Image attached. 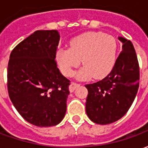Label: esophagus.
<instances>
[{
	"instance_id": "esophagus-1",
	"label": "esophagus",
	"mask_w": 148,
	"mask_h": 148,
	"mask_svg": "<svg viewBox=\"0 0 148 148\" xmlns=\"http://www.w3.org/2000/svg\"><path fill=\"white\" fill-rule=\"evenodd\" d=\"M79 86V84H77V83H75V82H72V83L70 85V86H69V90H70V92H74V90L77 88V86Z\"/></svg>"
}]
</instances>
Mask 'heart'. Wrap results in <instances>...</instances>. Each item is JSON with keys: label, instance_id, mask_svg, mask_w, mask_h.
<instances>
[{"label": "heart", "instance_id": "b5f03b06", "mask_svg": "<svg viewBox=\"0 0 148 148\" xmlns=\"http://www.w3.org/2000/svg\"><path fill=\"white\" fill-rule=\"evenodd\" d=\"M117 42L114 37L104 32H89L75 37L71 47H62L57 52V60L62 73L68 77L74 74L81 58L85 65L77 78L105 77L113 66L116 57Z\"/></svg>", "mask_w": 148, "mask_h": 148}]
</instances>
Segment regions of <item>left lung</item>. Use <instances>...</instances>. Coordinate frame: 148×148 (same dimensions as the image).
<instances>
[{
  "mask_svg": "<svg viewBox=\"0 0 148 148\" xmlns=\"http://www.w3.org/2000/svg\"><path fill=\"white\" fill-rule=\"evenodd\" d=\"M122 51L111 72L102 80L85 86L88 90L86 112L91 121L109 124L126 114L139 89L140 67L130 40L119 37Z\"/></svg>",
  "mask_w": 148,
  "mask_h": 148,
  "instance_id": "left-lung-1",
  "label": "left lung"
}]
</instances>
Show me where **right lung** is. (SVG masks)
Returning <instances> with one entry per match:
<instances>
[{"instance_id": "obj_1", "label": "right lung", "mask_w": 148, "mask_h": 148, "mask_svg": "<svg viewBox=\"0 0 148 148\" xmlns=\"http://www.w3.org/2000/svg\"><path fill=\"white\" fill-rule=\"evenodd\" d=\"M60 36L39 30L11 52L8 64V95L25 121L38 127L59 124L66 112L70 80L55 62Z\"/></svg>"}]
</instances>
